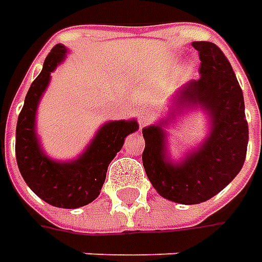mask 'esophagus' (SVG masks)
Returning <instances> with one entry per match:
<instances>
[{"mask_svg": "<svg viewBox=\"0 0 262 262\" xmlns=\"http://www.w3.org/2000/svg\"><path fill=\"white\" fill-rule=\"evenodd\" d=\"M150 121H151V116H150L148 112L143 111V112H140V114H138V124H140V128L146 126Z\"/></svg>", "mask_w": 262, "mask_h": 262, "instance_id": "34e87169", "label": "esophagus"}]
</instances>
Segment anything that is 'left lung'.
<instances>
[{"instance_id":"1","label":"left lung","mask_w":262,"mask_h":262,"mask_svg":"<svg viewBox=\"0 0 262 262\" xmlns=\"http://www.w3.org/2000/svg\"><path fill=\"white\" fill-rule=\"evenodd\" d=\"M192 46L201 61V77L178 90L173 107L178 112L201 107L210 118V134L178 163L166 155V134L162 128L166 121L143 129L147 178L163 198L179 204L204 203L233 181L247 157L249 133L242 89L225 54L211 42H192Z\"/></svg>"}]
</instances>
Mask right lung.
I'll list each match as a JSON object with an SVG mask.
<instances>
[{
	"instance_id": "right-lung-1",
	"label": "right lung",
	"mask_w": 262,
	"mask_h": 262,
	"mask_svg": "<svg viewBox=\"0 0 262 262\" xmlns=\"http://www.w3.org/2000/svg\"><path fill=\"white\" fill-rule=\"evenodd\" d=\"M66 55V46H54L26 95L15 128V159L26 184L39 198L59 208H78L99 196L109 163L122 148L125 137L138 129V124L136 119L106 122L84 153L71 162H56L46 156L36 136V111L51 73Z\"/></svg>"
}]
</instances>
